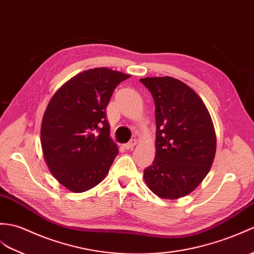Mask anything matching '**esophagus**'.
<instances>
[{"mask_svg":"<svg viewBox=\"0 0 254 254\" xmlns=\"http://www.w3.org/2000/svg\"><path fill=\"white\" fill-rule=\"evenodd\" d=\"M136 143H137L136 139H131V140L128 141V143L125 144V148H126V149H132L133 147H134L135 145H136Z\"/></svg>","mask_w":254,"mask_h":254,"instance_id":"1","label":"esophagus"}]
</instances>
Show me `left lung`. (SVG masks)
<instances>
[{
    "instance_id": "left-lung-1",
    "label": "left lung",
    "mask_w": 254,
    "mask_h": 254,
    "mask_svg": "<svg viewBox=\"0 0 254 254\" xmlns=\"http://www.w3.org/2000/svg\"><path fill=\"white\" fill-rule=\"evenodd\" d=\"M140 82L156 106V157L144 170L145 183L161 198L184 197L203 181L213 163V122L201 98L182 81L155 76Z\"/></svg>"
}]
</instances>
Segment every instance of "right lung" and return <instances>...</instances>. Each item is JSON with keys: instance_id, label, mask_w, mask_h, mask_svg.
Instances as JSON below:
<instances>
[{"instance_id": "add662e5", "label": "right lung", "mask_w": 254, "mask_h": 254, "mask_svg": "<svg viewBox=\"0 0 254 254\" xmlns=\"http://www.w3.org/2000/svg\"><path fill=\"white\" fill-rule=\"evenodd\" d=\"M129 74L88 69L66 82L50 100L41 127L43 156L53 176L67 190L83 192L102 182L118 155L106 108Z\"/></svg>"}]
</instances>
